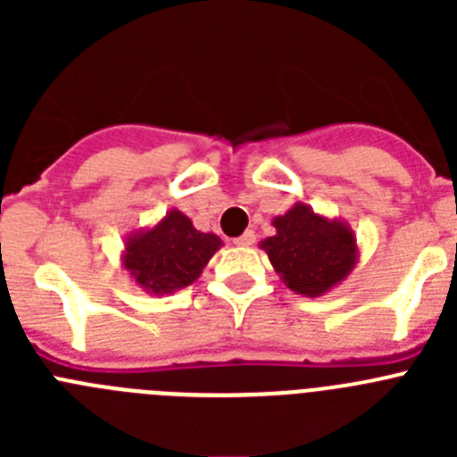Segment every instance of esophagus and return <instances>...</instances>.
I'll return each mask as SVG.
<instances>
[{
	"label": "esophagus",
	"mask_w": 457,
	"mask_h": 457,
	"mask_svg": "<svg viewBox=\"0 0 457 457\" xmlns=\"http://www.w3.org/2000/svg\"><path fill=\"white\" fill-rule=\"evenodd\" d=\"M237 245V247H252L253 242H256V233L253 231H247V233H242L240 237H236V240H233Z\"/></svg>",
	"instance_id": "obj_1"
}]
</instances>
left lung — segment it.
<instances>
[{"label":"left lung","mask_w":457,"mask_h":457,"mask_svg":"<svg viewBox=\"0 0 457 457\" xmlns=\"http://www.w3.org/2000/svg\"><path fill=\"white\" fill-rule=\"evenodd\" d=\"M272 237L261 242L274 272L293 293L320 297L350 277L359 263L357 236L348 221L297 204L272 220Z\"/></svg>","instance_id":"1"}]
</instances>
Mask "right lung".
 Returning <instances> with one entry per match:
<instances>
[{"label": "right lung", "instance_id": "obj_1", "mask_svg": "<svg viewBox=\"0 0 457 457\" xmlns=\"http://www.w3.org/2000/svg\"><path fill=\"white\" fill-rule=\"evenodd\" d=\"M221 245L220 236L196 231L187 215L171 208L157 224L125 237L120 265L135 286L160 297L194 284Z\"/></svg>", "mask_w": 457, "mask_h": 457}]
</instances>
